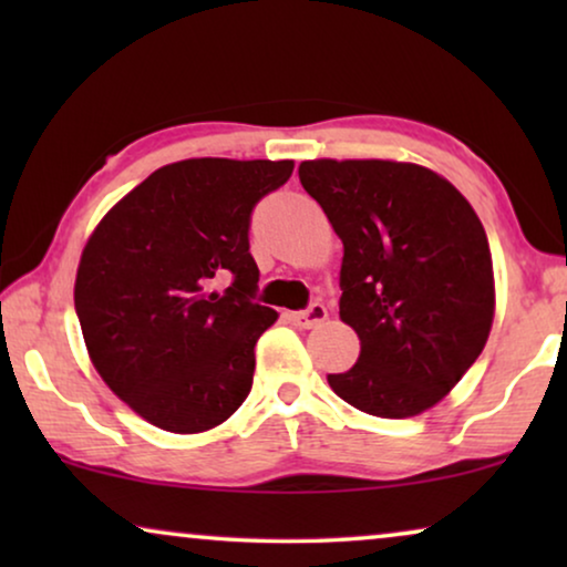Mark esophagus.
<instances>
[{"mask_svg": "<svg viewBox=\"0 0 567 567\" xmlns=\"http://www.w3.org/2000/svg\"><path fill=\"white\" fill-rule=\"evenodd\" d=\"M324 320H328V307L324 305H312L309 309H305V312L291 315V322L301 330H312V328H317V324H322Z\"/></svg>", "mask_w": 567, "mask_h": 567, "instance_id": "34e87169", "label": "esophagus"}]
</instances>
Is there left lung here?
<instances>
[{
	"instance_id": "1",
	"label": "left lung",
	"mask_w": 567,
	"mask_h": 567,
	"mask_svg": "<svg viewBox=\"0 0 567 567\" xmlns=\"http://www.w3.org/2000/svg\"><path fill=\"white\" fill-rule=\"evenodd\" d=\"M299 181L343 243L340 320L361 340L332 392L361 413L431 410L483 353L495 315L483 221L446 177L413 162L307 159Z\"/></svg>"
}]
</instances>
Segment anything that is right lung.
I'll use <instances>...</instances> for the list:
<instances>
[{"instance_id":"add662e5","label":"right lung","mask_w":567,"mask_h":567,"mask_svg":"<svg viewBox=\"0 0 567 567\" xmlns=\"http://www.w3.org/2000/svg\"><path fill=\"white\" fill-rule=\"evenodd\" d=\"M291 159L196 157L126 193L84 245L74 307L103 382L146 423L204 433L243 405L255 343L278 312L255 305L252 206ZM231 277L224 295L213 281Z\"/></svg>"}]
</instances>
